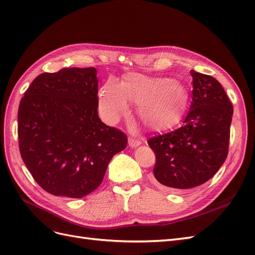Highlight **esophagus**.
Returning a JSON list of instances; mask_svg holds the SVG:
<instances>
[{"instance_id": "obj_1", "label": "esophagus", "mask_w": 255, "mask_h": 255, "mask_svg": "<svg viewBox=\"0 0 255 255\" xmlns=\"http://www.w3.org/2000/svg\"><path fill=\"white\" fill-rule=\"evenodd\" d=\"M139 144H141V141L139 139H135L133 137H128V145L130 148H136Z\"/></svg>"}]
</instances>
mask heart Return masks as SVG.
<instances>
[{
	"instance_id": "obj_1",
	"label": "heart",
	"mask_w": 255,
	"mask_h": 255,
	"mask_svg": "<svg viewBox=\"0 0 255 255\" xmlns=\"http://www.w3.org/2000/svg\"><path fill=\"white\" fill-rule=\"evenodd\" d=\"M128 101L138 104V116L146 128L164 130L181 121L188 91L176 80L128 74L120 84L114 79L106 81L98 95L99 112L106 122L114 123L128 113Z\"/></svg>"
}]
</instances>
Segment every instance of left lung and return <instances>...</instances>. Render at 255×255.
<instances>
[{"label": "left lung", "mask_w": 255, "mask_h": 255, "mask_svg": "<svg viewBox=\"0 0 255 255\" xmlns=\"http://www.w3.org/2000/svg\"><path fill=\"white\" fill-rule=\"evenodd\" d=\"M190 74L192 101L184 126L148 140L156 157L154 182L169 190L194 188L212 179L229 152L233 105L213 76Z\"/></svg>", "instance_id": "1"}]
</instances>
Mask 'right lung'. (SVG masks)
I'll use <instances>...</instances> for the list:
<instances>
[{
  "label": "right lung",
  "mask_w": 255,
  "mask_h": 255,
  "mask_svg": "<svg viewBox=\"0 0 255 255\" xmlns=\"http://www.w3.org/2000/svg\"><path fill=\"white\" fill-rule=\"evenodd\" d=\"M96 68H65L37 76L21 99V157L49 194L83 198L102 183L127 135L98 115Z\"/></svg>",
  "instance_id": "add662e5"
}]
</instances>
